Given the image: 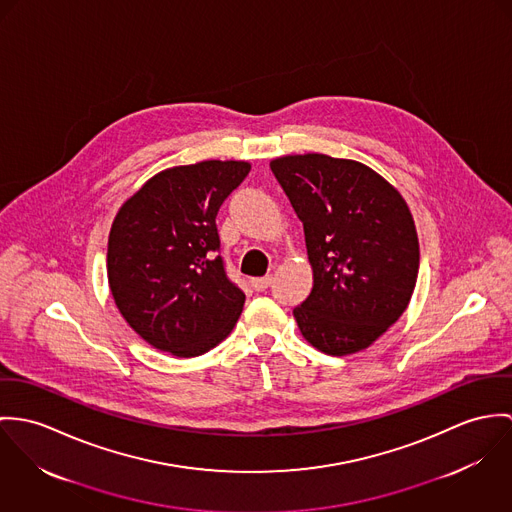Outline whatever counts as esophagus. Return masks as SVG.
<instances>
[{
    "label": "esophagus",
    "instance_id": "esophagus-1",
    "mask_svg": "<svg viewBox=\"0 0 512 512\" xmlns=\"http://www.w3.org/2000/svg\"><path fill=\"white\" fill-rule=\"evenodd\" d=\"M271 277H261V279H251V286H253V290H257V292H263V290H267L269 286H271Z\"/></svg>",
    "mask_w": 512,
    "mask_h": 512
}]
</instances>
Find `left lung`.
Here are the masks:
<instances>
[{
  "label": "left lung",
  "instance_id": "obj_1",
  "mask_svg": "<svg viewBox=\"0 0 512 512\" xmlns=\"http://www.w3.org/2000/svg\"><path fill=\"white\" fill-rule=\"evenodd\" d=\"M271 171L304 226L314 273L310 296L292 310L302 336L338 357L369 347L406 310L418 277L406 202L357 161L288 155Z\"/></svg>",
  "mask_w": 512,
  "mask_h": 512
}]
</instances>
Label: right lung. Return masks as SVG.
Instances as JSON below:
<instances>
[{
    "mask_svg": "<svg viewBox=\"0 0 512 512\" xmlns=\"http://www.w3.org/2000/svg\"><path fill=\"white\" fill-rule=\"evenodd\" d=\"M249 171L243 161L167 169L117 212L110 288L121 316L153 347L196 357L233 330L245 294L226 273L216 216Z\"/></svg>",
    "mask_w": 512,
    "mask_h": 512,
    "instance_id": "right-lung-1",
    "label": "right lung"
}]
</instances>
